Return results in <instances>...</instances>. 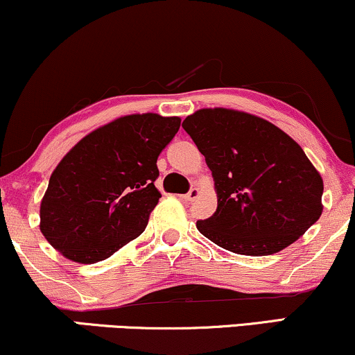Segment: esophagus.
Instances as JSON below:
<instances>
[{"label":"esophagus","instance_id":"esophagus-1","mask_svg":"<svg viewBox=\"0 0 355 355\" xmlns=\"http://www.w3.org/2000/svg\"><path fill=\"white\" fill-rule=\"evenodd\" d=\"M198 196H199V189H196V187H192V189H191L189 192H187V194L181 196V198L184 199V200H191V202H192V200L198 199Z\"/></svg>","mask_w":355,"mask_h":355}]
</instances>
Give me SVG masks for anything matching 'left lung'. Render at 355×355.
<instances>
[{
	"label": "left lung",
	"mask_w": 355,
	"mask_h": 355,
	"mask_svg": "<svg viewBox=\"0 0 355 355\" xmlns=\"http://www.w3.org/2000/svg\"><path fill=\"white\" fill-rule=\"evenodd\" d=\"M182 128L216 181L217 211L198 220L211 242L239 255H271L321 217L322 179L278 126L243 112L204 108Z\"/></svg>",
	"instance_id": "obj_1"
}]
</instances>
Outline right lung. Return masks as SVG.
<instances>
[{"mask_svg": "<svg viewBox=\"0 0 355 355\" xmlns=\"http://www.w3.org/2000/svg\"><path fill=\"white\" fill-rule=\"evenodd\" d=\"M181 118L121 116L82 138L52 173L41 202V232L57 252L95 263L146 229L161 194L156 161Z\"/></svg>", "mask_w": 355, "mask_h": 355, "instance_id": "add662e5", "label": "right lung"}]
</instances>
